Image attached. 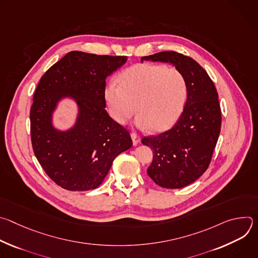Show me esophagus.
Listing matches in <instances>:
<instances>
[{"mask_svg":"<svg viewBox=\"0 0 258 258\" xmlns=\"http://www.w3.org/2000/svg\"><path fill=\"white\" fill-rule=\"evenodd\" d=\"M131 137H132V139H133V143H134V145H138L140 142H141V138L138 136V134H136V133H131Z\"/></svg>","mask_w":258,"mask_h":258,"instance_id":"obj_1","label":"esophagus"}]
</instances>
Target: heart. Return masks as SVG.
<instances>
[{
    "label": "heart",
    "instance_id": "b5f03b06",
    "mask_svg": "<svg viewBox=\"0 0 258 258\" xmlns=\"http://www.w3.org/2000/svg\"><path fill=\"white\" fill-rule=\"evenodd\" d=\"M119 86L111 83L105 89L110 115L126 123L138 110L136 124L155 132L170 127L181 114L188 95L182 72L163 64L142 63L123 70Z\"/></svg>",
    "mask_w": 258,
    "mask_h": 258
}]
</instances>
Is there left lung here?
Instances as JSON below:
<instances>
[{"label": "left lung", "mask_w": 258, "mask_h": 258, "mask_svg": "<svg viewBox=\"0 0 258 258\" xmlns=\"http://www.w3.org/2000/svg\"><path fill=\"white\" fill-rule=\"evenodd\" d=\"M144 60L170 63L187 81V101L174 126L142 139L154 154L148 175L162 188H183L198 179L211 161L222 125L217 91L205 69L191 57L165 51Z\"/></svg>", "instance_id": "obj_1"}]
</instances>
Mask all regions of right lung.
<instances>
[{
    "instance_id": "add662e5",
    "label": "right lung",
    "mask_w": 258,
    "mask_h": 258,
    "mask_svg": "<svg viewBox=\"0 0 258 258\" xmlns=\"http://www.w3.org/2000/svg\"><path fill=\"white\" fill-rule=\"evenodd\" d=\"M126 56L72 51L42 77L30 109V137L36 159L58 186L69 191L98 188L115 157L133 146L130 133L106 111V79ZM71 97L79 107L71 129L51 123L57 102Z\"/></svg>"
}]
</instances>
